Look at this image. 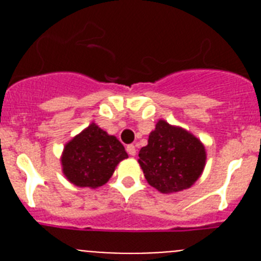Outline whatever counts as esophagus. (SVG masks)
<instances>
[{"instance_id": "1", "label": "esophagus", "mask_w": 261, "mask_h": 261, "mask_svg": "<svg viewBox=\"0 0 261 261\" xmlns=\"http://www.w3.org/2000/svg\"><path fill=\"white\" fill-rule=\"evenodd\" d=\"M126 153H128L130 156H135L136 155V146H135V145H128V146H126Z\"/></svg>"}]
</instances>
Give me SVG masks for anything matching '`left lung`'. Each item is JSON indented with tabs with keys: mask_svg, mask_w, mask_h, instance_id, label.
<instances>
[{
	"mask_svg": "<svg viewBox=\"0 0 261 261\" xmlns=\"http://www.w3.org/2000/svg\"><path fill=\"white\" fill-rule=\"evenodd\" d=\"M205 162L206 151L199 138L162 119L138 153L145 179L161 193L180 192L192 187L201 176Z\"/></svg>",
	"mask_w": 261,
	"mask_h": 261,
	"instance_id": "obj_1",
	"label": "left lung"
}]
</instances>
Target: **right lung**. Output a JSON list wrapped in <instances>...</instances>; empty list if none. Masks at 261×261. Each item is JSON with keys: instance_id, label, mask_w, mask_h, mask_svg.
<instances>
[{"instance_id": "add662e5", "label": "right lung", "mask_w": 261, "mask_h": 261, "mask_svg": "<svg viewBox=\"0 0 261 261\" xmlns=\"http://www.w3.org/2000/svg\"><path fill=\"white\" fill-rule=\"evenodd\" d=\"M125 158L128 154L123 144L93 121L64 146L62 174L74 186L95 190L110 180Z\"/></svg>"}]
</instances>
